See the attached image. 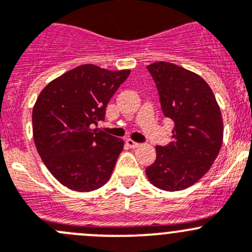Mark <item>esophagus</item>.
Returning a JSON list of instances; mask_svg holds the SVG:
<instances>
[{"instance_id": "34e87169", "label": "esophagus", "mask_w": 252, "mask_h": 252, "mask_svg": "<svg viewBox=\"0 0 252 252\" xmlns=\"http://www.w3.org/2000/svg\"><path fill=\"white\" fill-rule=\"evenodd\" d=\"M126 145H127L130 148H137L138 146H140V143L135 142V141H133V140L128 138V140H126Z\"/></svg>"}]
</instances>
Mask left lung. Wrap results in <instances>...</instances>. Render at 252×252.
<instances>
[{
	"label": "left lung",
	"instance_id": "1",
	"mask_svg": "<svg viewBox=\"0 0 252 252\" xmlns=\"http://www.w3.org/2000/svg\"><path fill=\"white\" fill-rule=\"evenodd\" d=\"M159 94L164 116L174 121L172 142L156 147L155 163L146 168L151 184L183 190L199 181L222 145V117L214 93L198 74L168 62L147 66Z\"/></svg>",
	"mask_w": 252,
	"mask_h": 252
}]
</instances>
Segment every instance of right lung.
<instances>
[{"instance_id": "right-lung-1", "label": "right lung", "mask_w": 252, "mask_h": 252, "mask_svg": "<svg viewBox=\"0 0 252 252\" xmlns=\"http://www.w3.org/2000/svg\"><path fill=\"white\" fill-rule=\"evenodd\" d=\"M130 69L84 64L44 86L32 112L33 140L53 177L75 191H92L111 177L124 141L94 128Z\"/></svg>"}]
</instances>
